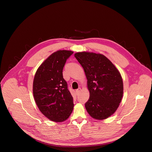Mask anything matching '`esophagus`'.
<instances>
[{
	"label": "esophagus",
	"instance_id": "1",
	"mask_svg": "<svg viewBox=\"0 0 152 152\" xmlns=\"http://www.w3.org/2000/svg\"><path fill=\"white\" fill-rule=\"evenodd\" d=\"M80 91H81V88H79L77 90H76V94H79V93L80 92Z\"/></svg>",
	"mask_w": 152,
	"mask_h": 152
}]
</instances>
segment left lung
<instances>
[{"label": "left lung", "instance_id": "left-lung-1", "mask_svg": "<svg viewBox=\"0 0 152 152\" xmlns=\"http://www.w3.org/2000/svg\"><path fill=\"white\" fill-rule=\"evenodd\" d=\"M75 56L83 69L90 97L85 106L96 120H104L117 111L123 95L121 74L104 55L89 52H77Z\"/></svg>", "mask_w": 152, "mask_h": 152}]
</instances>
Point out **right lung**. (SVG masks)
Segmentation results:
<instances>
[{
  "label": "right lung",
  "mask_w": 152,
  "mask_h": 152,
  "mask_svg": "<svg viewBox=\"0 0 152 152\" xmlns=\"http://www.w3.org/2000/svg\"><path fill=\"white\" fill-rule=\"evenodd\" d=\"M73 51L59 50L38 68L33 81V95L40 112L51 121L63 122L73 110V97L63 78L62 70Z\"/></svg>",
  "instance_id": "add662e5"
}]
</instances>
